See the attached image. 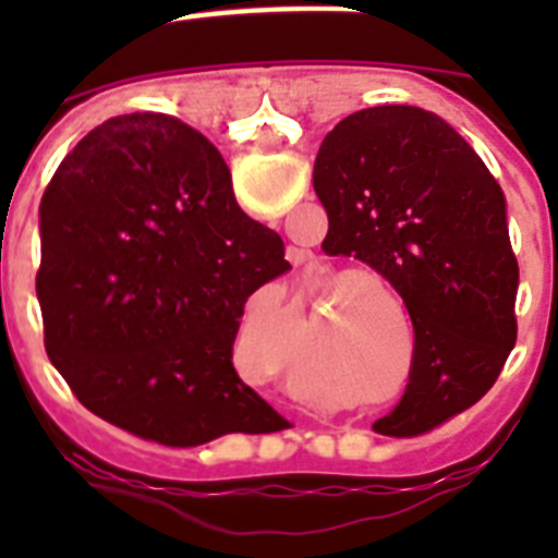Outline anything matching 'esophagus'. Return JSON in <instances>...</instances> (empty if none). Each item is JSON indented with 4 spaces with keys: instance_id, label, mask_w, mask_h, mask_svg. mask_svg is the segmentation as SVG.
<instances>
[{
    "instance_id": "obj_1",
    "label": "esophagus",
    "mask_w": 558,
    "mask_h": 558,
    "mask_svg": "<svg viewBox=\"0 0 558 558\" xmlns=\"http://www.w3.org/2000/svg\"><path fill=\"white\" fill-rule=\"evenodd\" d=\"M290 259H293V263L295 265H299V263H304V259H307V251H304V248H290Z\"/></svg>"
}]
</instances>
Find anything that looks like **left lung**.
Returning <instances> with one entry per match:
<instances>
[{
	"label": "left lung",
	"mask_w": 558,
	"mask_h": 558,
	"mask_svg": "<svg viewBox=\"0 0 558 558\" xmlns=\"http://www.w3.org/2000/svg\"><path fill=\"white\" fill-rule=\"evenodd\" d=\"M313 186L322 248L372 265L411 313L405 397L374 430L418 436L475 405L517 343L520 284L506 195L481 156L436 113L374 106L324 136Z\"/></svg>",
	"instance_id": "obj_1"
}]
</instances>
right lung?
<instances>
[{
	"instance_id": "add662e5",
	"label": "right lung",
	"mask_w": 558,
	"mask_h": 558,
	"mask_svg": "<svg viewBox=\"0 0 558 558\" xmlns=\"http://www.w3.org/2000/svg\"><path fill=\"white\" fill-rule=\"evenodd\" d=\"M38 215L44 347L88 411L167 447L284 425L231 349L248 295L290 263L204 133L111 117L61 161Z\"/></svg>"
}]
</instances>
